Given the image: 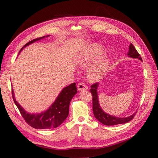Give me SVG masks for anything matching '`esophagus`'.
<instances>
[{
	"instance_id": "obj_1",
	"label": "esophagus",
	"mask_w": 158,
	"mask_h": 158,
	"mask_svg": "<svg viewBox=\"0 0 158 158\" xmlns=\"http://www.w3.org/2000/svg\"><path fill=\"white\" fill-rule=\"evenodd\" d=\"M77 89H78L79 91H81V90H87L88 87L85 84H83V83H80V84L77 85Z\"/></svg>"
}]
</instances>
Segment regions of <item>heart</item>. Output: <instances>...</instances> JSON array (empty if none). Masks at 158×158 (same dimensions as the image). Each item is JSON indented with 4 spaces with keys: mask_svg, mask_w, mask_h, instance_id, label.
Masks as SVG:
<instances>
[{
    "mask_svg": "<svg viewBox=\"0 0 158 158\" xmlns=\"http://www.w3.org/2000/svg\"><path fill=\"white\" fill-rule=\"evenodd\" d=\"M104 50L105 46L103 44L94 42L83 49L77 56L76 61L77 65L81 68H87L100 56L88 69L86 75L90 81H99L108 71L111 60V50L107 49L105 52Z\"/></svg>",
    "mask_w": 158,
    "mask_h": 158,
    "instance_id": "1",
    "label": "heart"
}]
</instances>
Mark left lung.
Masks as SVG:
<instances>
[{"label":"left lung","mask_w":158,"mask_h":158,"mask_svg":"<svg viewBox=\"0 0 158 158\" xmlns=\"http://www.w3.org/2000/svg\"><path fill=\"white\" fill-rule=\"evenodd\" d=\"M127 56L130 58H138L139 60H142L140 56L139 53L137 52L136 50L135 47L133 46L132 44H130L129 46V51L127 52ZM99 86V83H96V84H93L91 85V89H90V92L92 93L93 95V114L96 119H98L101 123L105 125H119V124H124L130 121L134 117H135L136 114L134 113L132 115L130 116L125 117V118H119L116 117L112 115H109L105 111L102 110L101 108L99 103L98 100V89Z\"/></svg>","instance_id":"obj_1"}]
</instances>
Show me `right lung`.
I'll use <instances>...</instances> for the list:
<instances>
[{
	"mask_svg": "<svg viewBox=\"0 0 158 158\" xmlns=\"http://www.w3.org/2000/svg\"><path fill=\"white\" fill-rule=\"evenodd\" d=\"M49 36V35H47L39 37V38L34 39L32 41L28 42L21 48L19 52L23 49V48L26 47L28 45ZM12 90L13 100H14L15 105H17V108L19 110L21 116L30 126L35 128V129L56 128L62 124L63 121L67 118V117L68 116L69 106L70 101L74 95H76L77 93L76 83L71 84L68 86L63 88L56 99V100L53 102V103L47 110L42 111L41 113L31 114L26 111L17 102V101L15 99L14 90Z\"/></svg>",
	"mask_w": 158,
	"mask_h": 158,
	"instance_id": "add662e5",
	"label": "right lung"
}]
</instances>
